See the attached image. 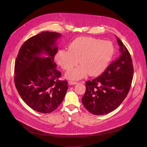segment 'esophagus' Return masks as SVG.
<instances>
[{"instance_id":"34e87169","label":"esophagus","mask_w":147,"mask_h":147,"mask_svg":"<svg viewBox=\"0 0 147 147\" xmlns=\"http://www.w3.org/2000/svg\"><path fill=\"white\" fill-rule=\"evenodd\" d=\"M68 83H69V85H71V86H73V85H76V84H77V82H75V81H69V82H68Z\"/></svg>"}]
</instances>
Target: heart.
Returning <instances> with one entry per match:
<instances>
[{
	"label": "heart",
	"mask_w": 147,
	"mask_h": 147,
	"mask_svg": "<svg viewBox=\"0 0 147 147\" xmlns=\"http://www.w3.org/2000/svg\"><path fill=\"white\" fill-rule=\"evenodd\" d=\"M115 54V48L109 40H102L92 37L81 36L73 40L69 50L61 49L55 55L57 63L67 72V78L78 80L90 76H98L107 69Z\"/></svg>",
	"instance_id": "1"
}]
</instances>
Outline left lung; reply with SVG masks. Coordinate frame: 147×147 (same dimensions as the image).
<instances>
[{
	"label": "left lung",
	"mask_w": 147,
	"mask_h": 147,
	"mask_svg": "<svg viewBox=\"0 0 147 147\" xmlns=\"http://www.w3.org/2000/svg\"><path fill=\"white\" fill-rule=\"evenodd\" d=\"M120 55L100 76L86 82L82 103L93 115H102L116 109L127 96L133 77L131 56L116 36Z\"/></svg>",
	"instance_id": "left-lung-1"
}]
</instances>
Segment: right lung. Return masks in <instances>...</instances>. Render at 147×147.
<instances>
[{
  "instance_id": "add662e5",
  "label": "right lung",
  "mask_w": 147,
  "mask_h": 147,
  "mask_svg": "<svg viewBox=\"0 0 147 147\" xmlns=\"http://www.w3.org/2000/svg\"><path fill=\"white\" fill-rule=\"evenodd\" d=\"M61 36L49 31L36 35L23 44L16 58L17 90L28 106L40 113L54 111L68 89L67 81L59 80L61 74L54 61L58 49L56 41Z\"/></svg>"
}]
</instances>
